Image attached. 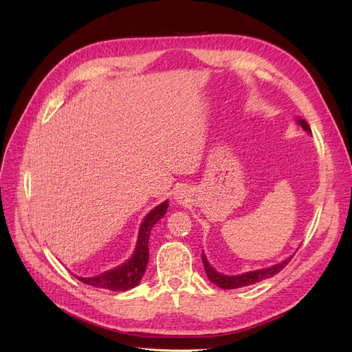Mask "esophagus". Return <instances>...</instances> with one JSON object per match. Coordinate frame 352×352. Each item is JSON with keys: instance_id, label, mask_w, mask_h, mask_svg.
Returning a JSON list of instances; mask_svg holds the SVG:
<instances>
[{"instance_id": "obj_1", "label": "esophagus", "mask_w": 352, "mask_h": 352, "mask_svg": "<svg viewBox=\"0 0 352 352\" xmlns=\"http://www.w3.org/2000/svg\"><path fill=\"white\" fill-rule=\"evenodd\" d=\"M186 197H188V195L185 194L184 189H179L177 192L175 194V199H176V202H179V204H185V201H188Z\"/></svg>"}]
</instances>
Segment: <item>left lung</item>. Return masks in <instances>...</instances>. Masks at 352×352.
<instances>
[{
    "instance_id": "1",
    "label": "left lung",
    "mask_w": 352,
    "mask_h": 352,
    "mask_svg": "<svg viewBox=\"0 0 352 352\" xmlns=\"http://www.w3.org/2000/svg\"><path fill=\"white\" fill-rule=\"evenodd\" d=\"M296 120H298V123H300V126L302 127L305 132H311L310 126H308V123L305 120L300 119V117H298ZM201 258H202V263H204V269H206V273L208 276L210 282L217 285L219 287H221V289H236V287H243V286H248V285H252V283L261 282L264 279L273 278L274 274H278L285 267V265L292 260V255H291V257H287L286 260H283L282 263L276 264V265H272V267H265V269H261V270L248 272V273H242V274H236V276H226V274H221L217 270L212 269L211 265H210V263L207 261L204 252L201 254Z\"/></svg>"
}]
</instances>
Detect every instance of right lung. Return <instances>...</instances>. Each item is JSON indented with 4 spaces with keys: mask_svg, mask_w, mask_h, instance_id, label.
Listing matches in <instances>:
<instances>
[{
    "mask_svg": "<svg viewBox=\"0 0 352 352\" xmlns=\"http://www.w3.org/2000/svg\"><path fill=\"white\" fill-rule=\"evenodd\" d=\"M168 207V201L162 202L154 210L148 212L144 221L141 223L140 233H138V242L136 248L132 254V257L123 263L119 267L113 270H107L94 278H76L91 286L102 287V289L109 291H129L132 287L138 286L142 279V276L146 270L148 258H150V251H148V239H150V233L155 223L163 219Z\"/></svg>",
    "mask_w": 352,
    "mask_h": 352,
    "instance_id": "obj_1",
    "label": "right lung"
}]
</instances>
